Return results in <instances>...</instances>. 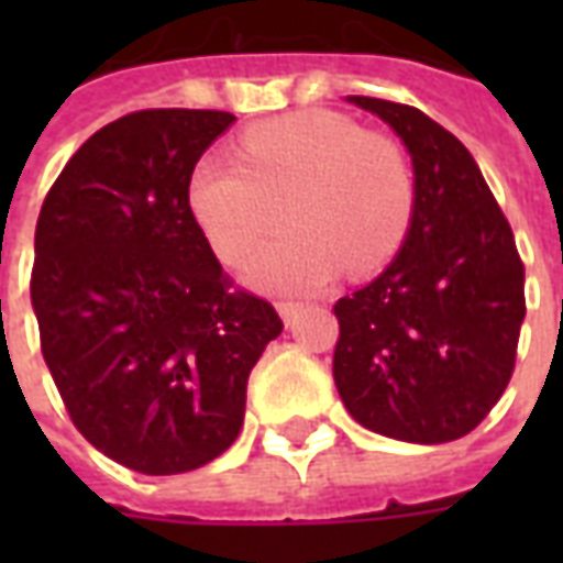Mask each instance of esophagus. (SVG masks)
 Wrapping results in <instances>:
<instances>
[{
	"label": "esophagus",
	"mask_w": 563,
	"mask_h": 563,
	"mask_svg": "<svg viewBox=\"0 0 563 563\" xmlns=\"http://www.w3.org/2000/svg\"><path fill=\"white\" fill-rule=\"evenodd\" d=\"M301 310H305V305H301V301H280V305H277V313H280L286 325H292Z\"/></svg>",
	"instance_id": "1"
}]
</instances>
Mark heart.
<instances>
[{
  "label": "heart",
  "mask_w": 563,
  "mask_h": 563,
  "mask_svg": "<svg viewBox=\"0 0 563 563\" xmlns=\"http://www.w3.org/2000/svg\"><path fill=\"white\" fill-rule=\"evenodd\" d=\"M413 201L401 144L334 111L250 126L238 156L208 153L189 177L192 217L225 265H241L286 213L292 232L244 268L246 283L268 292H310L341 265L350 274L383 265L410 229Z\"/></svg>",
  "instance_id": "1"
}]
</instances>
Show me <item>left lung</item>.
<instances>
[{
    "instance_id": "1",
    "label": "left lung",
    "mask_w": 563,
    "mask_h": 563,
    "mask_svg": "<svg viewBox=\"0 0 563 563\" xmlns=\"http://www.w3.org/2000/svg\"><path fill=\"white\" fill-rule=\"evenodd\" d=\"M350 102L386 120L413 156L410 232L391 265L334 305V386L355 422L407 443L471 434L507 389L525 265L479 165L419 108Z\"/></svg>"
}]
</instances>
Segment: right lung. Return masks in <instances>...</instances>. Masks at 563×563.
Masks as SVG:
<instances>
[{"label": "right lung", "instance_id": "right-lung-1", "mask_svg": "<svg viewBox=\"0 0 563 563\" xmlns=\"http://www.w3.org/2000/svg\"><path fill=\"white\" fill-rule=\"evenodd\" d=\"M229 111L153 108L66 162L35 225L44 362L92 446L147 476L196 471L241 434L246 379L283 322L232 283L189 208Z\"/></svg>", "mask_w": 563, "mask_h": 563}]
</instances>
